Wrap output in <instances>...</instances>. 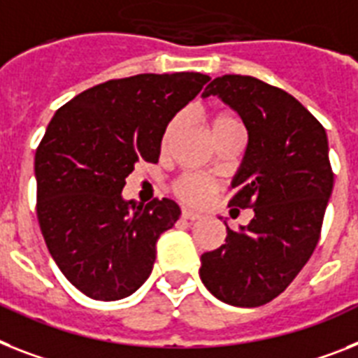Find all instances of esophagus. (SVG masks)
Masks as SVG:
<instances>
[{
	"label": "esophagus",
	"mask_w": 358,
	"mask_h": 358,
	"mask_svg": "<svg viewBox=\"0 0 358 358\" xmlns=\"http://www.w3.org/2000/svg\"><path fill=\"white\" fill-rule=\"evenodd\" d=\"M181 217L182 220H188V221H196V220H199L201 217V214H197V212H192V210H182L181 212Z\"/></svg>",
	"instance_id": "34e87169"
}]
</instances>
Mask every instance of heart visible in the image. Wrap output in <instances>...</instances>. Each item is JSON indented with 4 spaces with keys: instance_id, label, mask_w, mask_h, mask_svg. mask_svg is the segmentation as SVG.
Wrapping results in <instances>:
<instances>
[{
    "instance_id": "heart-1",
    "label": "heart",
    "mask_w": 358,
    "mask_h": 358,
    "mask_svg": "<svg viewBox=\"0 0 358 358\" xmlns=\"http://www.w3.org/2000/svg\"><path fill=\"white\" fill-rule=\"evenodd\" d=\"M177 126H179V119H172L170 122L166 124V128L162 131L161 137V148L162 150H166L172 137L176 135ZM232 128H241V124L239 120L236 119L234 115L229 113V111H217L208 119V129H210L212 137H217L227 129ZM173 194H176L182 203L192 206H199L203 203L210 199V196L217 190V182L214 179L206 176H199V173H182L179 179H176L173 182Z\"/></svg>"
}]
</instances>
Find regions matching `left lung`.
Masks as SVG:
<instances>
[{
	"mask_svg": "<svg viewBox=\"0 0 358 358\" xmlns=\"http://www.w3.org/2000/svg\"><path fill=\"white\" fill-rule=\"evenodd\" d=\"M249 131L229 206L252 208L241 230L201 256L199 276L221 302L258 307L296 278L320 239L333 190L326 129L287 91L254 76L223 75L206 85Z\"/></svg>",
	"mask_w": 358,
	"mask_h": 358,
	"instance_id": "left-lung-1",
	"label": "left lung"
}]
</instances>
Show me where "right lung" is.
Returning a JSON list of instances; mask_svg holds the SVG:
<instances>
[{
	"instance_id": "obj_1",
	"label": "right lung",
	"mask_w": 358,
	"mask_h": 358,
	"mask_svg": "<svg viewBox=\"0 0 358 358\" xmlns=\"http://www.w3.org/2000/svg\"><path fill=\"white\" fill-rule=\"evenodd\" d=\"M210 80L201 73L135 75L76 94L51 119L34 157L41 234L67 280L93 300L137 291L155 243L181 210L172 199H122L138 161L157 162L173 115Z\"/></svg>"
}]
</instances>
